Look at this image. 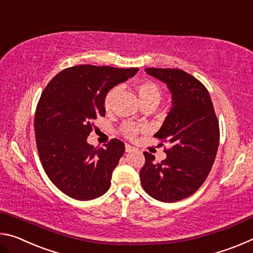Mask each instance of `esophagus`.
<instances>
[{"label": "esophagus", "mask_w": 253, "mask_h": 253, "mask_svg": "<svg viewBox=\"0 0 253 253\" xmlns=\"http://www.w3.org/2000/svg\"><path fill=\"white\" fill-rule=\"evenodd\" d=\"M132 151H135V147L131 146V145L126 144V152H132Z\"/></svg>", "instance_id": "obj_1"}]
</instances>
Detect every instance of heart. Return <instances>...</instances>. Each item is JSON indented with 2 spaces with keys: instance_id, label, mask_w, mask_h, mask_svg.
Returning <instances> with one entry per match:
<instances>
[{
  "instance_id": "1",
  "label": "heart",
  "mask_w": 253,
  "mask_h": 253,
  "mask_svg": "<svg viewBox=\"0 0 253 253\" xmlns=\"http://www.w3.org/2000/svg\"><path fill=\"white\" fill-rule=\"evenodd\" d=\"M119 90H121V88L119 87H114L107 92L104 100L105 108L107 110H109L111 108L115 98H116V96L119 93ZM136 92H137V96H138L140 104H142L143 107L147 105L157 106L158 102H160L162 99V91L160 87L151 80H144L137 84ZM144 130H145V127L135 126L132 125V124H126V125L123 126L124 134H125L127 137H130V138L135 137L138 132L144 131Z\"/></svg>"
}]
</instances>
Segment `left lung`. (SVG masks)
<instances>
[{
  "label": "left lung",
  "mask_w": 253,
  "mask_h": 253,
  "mask_svg": "<svg viewBox=\"0 0 253 253\" xmlns=\"http://www.w3.org/2000/svg\"><path fill=\"white\" fill-rule=\"evenodd\" d=\"M146 74L168 85L172 108L154 137L169 144L166 158L155 163L147 152L139 172L145 192L162 202H176L195 193L215 160L219 122L208 89L179 69L146 68Z\"/></svg>",
  "instance_id": "obj_1"
}]
</instances>
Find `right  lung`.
Returning a JSON list of instances; mask_svg holds the SVG:
<instances>
[{"instance_id":"obj_1","label":"right lung","mask_w":253,"mask_h":253,"mask_svg":"<svg viewBox=\"0 0 253 253\" xmlns=\"http://www.w3.org/2000/svg\"><path fill=\"white\" fill-rule=\"evenodd\" d=\"M138 68L81 65L59 72L42 92L34 118L39 156L44 172L60 191L88 201L104 195L125 152L119 139L105 148L88 144L95 121L105 116V96L134 77Z\"/></svg>"}]
</instances>
